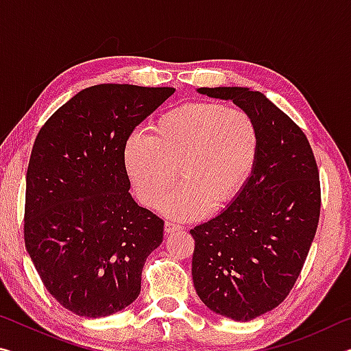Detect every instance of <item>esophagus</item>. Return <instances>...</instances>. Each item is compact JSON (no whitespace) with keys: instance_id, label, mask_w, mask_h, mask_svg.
Returning <instances> with one entry per match:
<instances>
[{"instance_id":"34e87169","label":"esophagus","mask_w":351,"mask_h":351,"mask_svg":"<svg viewBox=\"0 0 351 351\" xmlns=\"http://www.w3.org/2000/svg\"><path fill=\"white\" fill-rule=\"evenodd\" d=\"M164 229H165V232H167V234H171V232H176V230H182V226L167 221L164 226Z\"/></svg>"}]
</instances>
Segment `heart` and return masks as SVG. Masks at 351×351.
Masks as SVG:
<instances>
[{"label":"heart","instance_id":"heart-1","mask_svg":"<svg viewBox=\"0 0 351 351\" xmlns=\"http://www.w3.org/2000/svg\"><path fill=\"white\" fill-rule=\"evenodd\" d=\"M260 153L255 119L241 108L215 102L175 106L154 121L152 136L133 133L123 147V165L138 198L165 215L186 221L219 209L237 197Z\"/></svg>","mask_w":351,"mask_h":351}]
</instances>
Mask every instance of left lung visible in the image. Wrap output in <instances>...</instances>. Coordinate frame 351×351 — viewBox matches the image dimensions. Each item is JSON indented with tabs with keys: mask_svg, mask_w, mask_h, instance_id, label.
<instances>
[{
	"mask_svg": "<svg viewBox=\"0 0 351 351\" xmlns=\"http://www.w3.org/2000/svg\"><path fill=\"white\" fill-rule=\"evenodd\" d=\"M197 91L232 100L260 132L245 186L219 215L190 230L199 299L219 316L247 322L280 305L300 274L319 223L317 164L304 132L265 94L241 86Z\"/></svg>",
	"mask_w": 351,
	"mask_h": 351,
	"instance_id": "8db88e82",
	"label": "left lung"
}]
</instances>
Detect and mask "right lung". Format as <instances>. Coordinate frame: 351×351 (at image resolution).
<instances>
[{
    "label": "right lung",
    "instance_id": "obj_1",
    "mask_svg": "<svg viewBox=\"0 0 351 351\" xmlns=\"http://www.w3.org/2000/svg\"><path fill=\"white\" fill-rule=\"evenodd\" d=\"M175 88L104 83L77 93L41 127L26 175L25 245L51 295L105 317L141 293L164 221L138 206L123 165L134 127Z\"/></svg>",
    "mask_w": 351,
    "mask_h": 351
}]
</instances>
